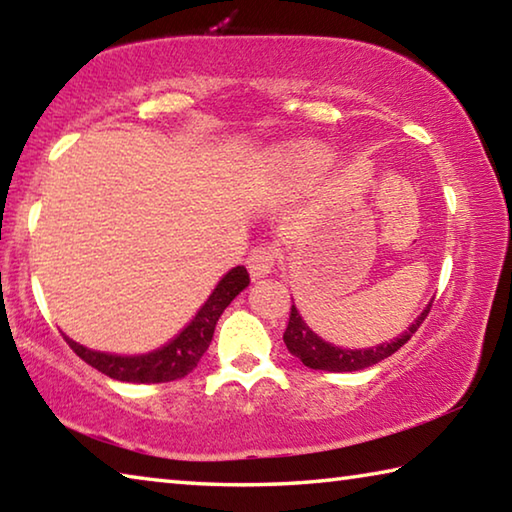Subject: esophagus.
<instances>
[{
  "instance_id": "34e87169",
  "label": "esophagus",
  "mask_w": 512,
  "mask_h": 512,
  "mask_svg": "<svg viewBox=\"0 0 512 512\" xmlns=\"http://www.w3.org/2000/svg\"><path fill=\"white\" fill-rule=\"evenodd\" d=\"M280 262V253L273 246H255L246 257V266L253 277H264Z\"/></svg>"
}]
</instances>
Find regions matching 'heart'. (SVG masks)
<instances>
[{
    "instance_id": "obj_1",
    "label": "heart",
    "mask_w": 512,
    "mask_h": 512,
    "mask_svg": "<svg viewBox=\"0 0 512 512\" xmlns=\"http://www.w3.org/2000/svg\"><path fill=\"white\" fill-rule=\"evenodd\" d=\"M327 160L329 155L323 146L302 142L291 146V149L280 155V169L287 173V176H309V173L325 167Z\"/></svg>"
}]
</instances>
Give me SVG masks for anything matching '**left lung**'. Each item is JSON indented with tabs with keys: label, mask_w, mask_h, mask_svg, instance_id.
Here are the masks:
<instances>
[{
	"label": "left lung",
	"mask_w": 512,
	"mask_h": 512,
	"mask_svg": "<svg viewBox=\"0 0 512 512\" xmlns=\"http://www.w3.org/2000/svg\"><path fill=\"white\" fill-rule=\"evenodd\" d=\"M429 309L431 305L422 311L418 320L406 329L400 339L377 345V348H368V350H343V348H334L332 343H325L323 339H318V336L307 327L305 320L300 318L298 309L291 307L289 325H287V332H284V343H287V348L293 357H298L305 366L314 370H327V372L363 370L368 366H375L379 361H384L386 357H391V354L400 350L404 343H409L411 336L418 332V327L422 325V320L427 318Z\"/></svg>",
	"instance_id": "obj_1"
}]
</instances>
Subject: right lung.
<instances>
[{
  "instance_id": "1",
  "label": "right lung",
  "mask_w": 512,
  "mask_h": 512,
  "mask_svg": "<svg viewBox=\"0 0 512 512\" xmlns=\"http://www.w3.org/2000/svg\"><path fill=\"white\" fill-rule=\"evenodd\" d=\"M250 277L244 266L232 268V271L216 284L212 296L207 298L201 311L194 316L183 332L162 350H155L151 354H142V357H115V354L94 352L83 348V345L69 343L79 357L88 363V366L97 368L103 375L119 381H131V384H164V381H173L189 375L201 361L205 350L210 348L214 327L219 323L225 307L235 300L241 291L248 287Z\"/></svg>"
}]
</instances>
